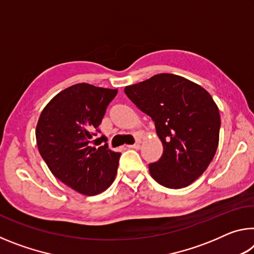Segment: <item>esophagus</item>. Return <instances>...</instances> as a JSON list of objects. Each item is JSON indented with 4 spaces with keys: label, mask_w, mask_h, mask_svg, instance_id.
<instances>
[{
    "label": "esophagus",
    "mask_w": 254,
    "mask_h": 254,
    "mask_svg": "<svg viewBox=\"0 0 254 254\" xmlns=\"http://www.w3.org/2000/svg\"><path fill=\"white\" fill-rule=\"evenodd\" d=\"M127 148L130 149H135V150H139L141 148V144L139 142H136L134 144H131V145H127Z\"/></svg>",
    "instance_id": "obj_1"
}]
</instances>
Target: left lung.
I'll use <instances>...</instances> for the list:
<instances>
[{
  "label": "left lung",
  "mask_w": 254,
  "mask_h": 254,
  "mask_svg": "<svg viewBox=\"0 0 254 254\" xmlns=\"http://www.w3.org/2000/svg\"><path fill=\"white\" fill-rule=\"evenodd\" d=\"M136 107L152 119L163 145L150 163L158 184L179 189L207 169L218 145L221 118L216 103L198 84L174 74H158L124 88Z\"/></svg>",
  "instance_id": "8db88e82"
}]
</instances>
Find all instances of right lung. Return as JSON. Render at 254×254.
I'll use <instances>...</instances> for the list:
<instances>
[{
	"label": "right lung",
	"instance_id": "add662e5",
	"mask_svg": "<svg viewBox=\"0 0 254 254\" xmlns=\"http://www.w3.org/2000/svg\"><path fill=\"white\" fill-rule=\"evenodd\" d=\"M118 89L80 83L58 93L42 110L37 145L56 178L86 196L104 191L114 182L121 153L95 139L107 105Z\"/></svg>",
	"mask_w": 254,
	"mask_h": 254
}]
</instances>
